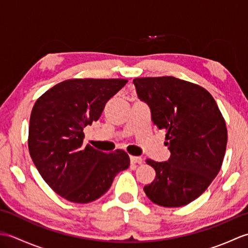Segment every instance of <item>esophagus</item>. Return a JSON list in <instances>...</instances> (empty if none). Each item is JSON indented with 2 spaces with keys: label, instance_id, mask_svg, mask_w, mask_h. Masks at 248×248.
Returning a JSON list of instances; mask_svg holds the SVG:
<instances>
[{
  "label": "esophagus",
  "instance_id": "obj_1",
  "mask_svg": "<svg viewBox=\"0 0 248 248\" xmlns=\"http://www.w3.org/2000/svg\"><path fill=\"white\" fill-rule=\"evenodd\" d=\"M130 160L132 164H141L143 163V159L140 156H130Z\"/></svg>",
  "mask_w": 248,
  "mask_h": 248
}]
</instances>
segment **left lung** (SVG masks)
<instances>
[{
	"label": "left lung",
	"mask_w": 248,
	"mask_h": 248,
	"mask_svg": "<svg viewBox=\"0 0 248 248\" xmlns=\"http://www.w3.org/2000/svg\"><path fill=\"white\" fill-rule=\"evenodd\" d=\"M133 83L170 151L166 162L146 161L156 175L144 191L162 207H182L198 198L222 167L225 119L211 93L197 84L173 77L136 78Z\"/></svg>",
	"instance_id": "8db88e82"
}]
</instances>
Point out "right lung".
<instances>
[{
    "label": "right lung",
    "mask_w": 248,
    "mask_h": 248,
    "mask_svg": "<svg viewBox=\"0 0 248 248\" xmlns=\"http://www.w3.org/2000/svg\"><path fill=\"white\" fill-rule=\"evenodd\" d=\"M124 78H71L37 99L31 113L29 150L48 186L71 202L87 203L108 192L130 165L127 152L83 146V129L101 116Z\"/></svg>",
    "instance_id": "add662e5"
}]
</instances>
